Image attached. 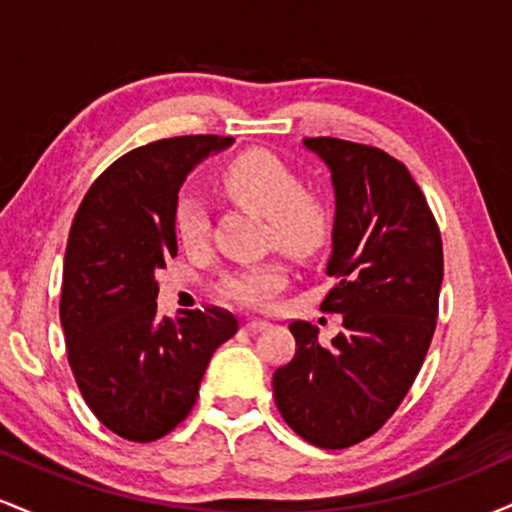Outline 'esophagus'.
<instances>
[{"mask_svg": "<svg viewBox=\"0 0 512 512\" xmlns=\"http://www.w3.org/2000/svg\"><path fill=\"white\" fill-rule=\"evenodd\" d=\"M243 327H245V332H260V330H264V327H269V322L260 320V317H250Z\"/></svg>", "mask_w": 512, "mask_h": 512, "instance_id": "34e87169", "label": "esophagus"}]
</instances>
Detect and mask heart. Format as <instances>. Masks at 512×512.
Listing matches in <instances>:
<instances>
[{
  "instance_id": "heart-1",
  "label": "heart",
  "mask_w": 512,
  "mask_h": 512,
  "mask_svg": "<svg viewBox=\"0 0 512 512\" xmlns=\"http://www.w3.org/2000/svg\"><path fill=\"white\" fill-rule=\"evenodd\" d=\"M221 187L236 202L267 216L269 238L296 255H313L332 231L330 209L320 197L301 190V180L281 158L252 149L226 163L219 173ZM209 216L195 197L175 204V233L185 248H199L207 240ZM284 286V269L276 262L250 264L223 274L219 291L248 308H262Z\"/></svg>"
}]
</instances>
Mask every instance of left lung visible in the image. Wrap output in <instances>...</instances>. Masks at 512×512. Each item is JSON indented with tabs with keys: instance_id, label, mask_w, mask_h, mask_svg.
Here are the masks:
<instances>
[{
	"instance_id": "8db88e82",
	"label": "left lung",
	"mask_w": 512,
	"mask_h": 512,
	"mask_svg": "<svg viewBox=\"0 0 512 512\" xmlns=\"http://www.w3.org/2000/svg\"><path fill=\"white\" fill-rule=\"evenodd\" d=\"M332 173L337 214L320 303L344 315L330 346L291 322L296 354L274 370L276 407L303 440L342 450L380 431L419 375L443 284V240L424 192L402 161L334 137L303 142Z\"/></svg>"
}]
</instances>
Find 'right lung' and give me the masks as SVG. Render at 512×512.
Returning a JSON list of instances; mask_svg holds the SVG:
<instances>
[{"instance_id":"add662e5","label":"right lung","mask_w":512,"mask_h":512,"mask_svg":"<svg viewBox=\"0 0 512 512\" xmlns=\"http://www.w3.org/2000/svg\"><path fill=\"white\" fill-rule=\"evenodd\" d=\"M231 137L158 139L98 175L64 252L60 320L88 409L105 428L151 443L182 424L209 358L238 332L223 308L156 315V272L178 255L175 204L185 175Z\"/></svg>"}]
</instances>
